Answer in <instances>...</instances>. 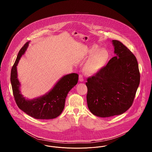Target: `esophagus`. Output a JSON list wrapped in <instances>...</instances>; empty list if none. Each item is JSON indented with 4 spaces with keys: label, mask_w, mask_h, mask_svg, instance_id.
<instances>
[{
    "label": "esophagus",
    "mask_w": 152,
    "mask_h": 152,
    "mask_svg": "<svg viewBox=\"0 0 152 152\" xmlns=\"http://www.w3.org/2000/svg\"><path fill=\"white\" fill-rule=\"evenodd\" d=\"M79 81L81 82L84 81V78H83V76L82 75H79Z\"/></svg>",
    "instance_id": "obj_1"
}]
</instances>
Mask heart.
<instances>
[{"label":"heart","mask_w":152,"mask_h":152,"mask_svg":"<svg viewBox=\"0 0 152 152\" xmlns=\"http://www.w3.org/2000/svg\"><path fill=\"white\" fill-rule=\"evenodd\" d=\"M100 47L94 44L87 48V54L90 56L84 67L87 75H92L98 72L105 65L109 58L108 51L105 48L100 50Z\"/></svg>","instance_id":"b5f03b06"}]
</instances>
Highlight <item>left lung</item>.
Here are the masks:
<instances>
[{
    "instance_id": "left-lung-1",
    "label": "left lung",
    "mask_w": 152,
    "mask_h": 152,
    "mask_svg": "<svg viewBox=\"0 0 152 152\" xmlns=\"http://www.w3.org/2000/svg\"><path fill=\"white\" fill-rule=\"evenodd\" d=\"M112 43L116 56L86 83L88 107L100 117L121 115L129 109L140 81L135 56L120 41Z\"/></svg>"
}]
</instances>
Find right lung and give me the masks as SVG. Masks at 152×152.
Returning <instances> with one entry per match:
<instances>
[{
	"instance_id": "right-lung-1",
	"label": "right lung",
	"mask_w": 152,
	"mask_h": 152,
	"mask_svg": "<svg viewBox=\"0 0 152 152\" xmlns=\"http://www.w3.org/2000/svg\"><path fill=\"white\" fill-rule=\"evenodd\" d=\"M27 42L19 52L11 72V83L15 100L18 107L24 112L36 119H52L59 116L65 106L68 93L77 83L79 75L71 73L61 77L47 94L32 100L26 99L20 91V84L18 79L16 66L26 51Z\"/></svg>"
}]
</instances>
